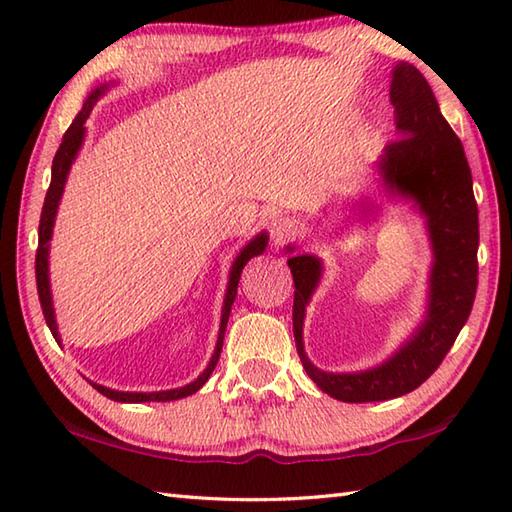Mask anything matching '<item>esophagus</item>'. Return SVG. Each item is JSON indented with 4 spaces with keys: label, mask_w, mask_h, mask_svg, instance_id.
Listing matches in <instances>:
<instances>
[{
    "label": "esophagus",
    "mask_w": 512,
    "mask_h": 512,
    "mask_svg": "<svg viewBox=\"0 0 512 512\" xmlns=\"http://www.w3.org/2000/svg\"><path fill=\"white\" fill-rule=\"evenodd\" d=\"M297 233V222L288 215H277L270 222V237H273V244L277 248L284 246L288 239Z\"/></svg>",
    "instance_id": "1"
}]
</instances>
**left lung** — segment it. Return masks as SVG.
Segmentation results:
<instances>
[{"instance_id":"left-lung-1","label":"left lung","mask_w":512,"mask_h":512,"mask_svg":"<svg viewBox=\"0 0 512 512\" xmlns=\"http://www.w3.org/2000/svg\"><path fill=\"white\" fill-rule=\"evenodd\" d=\"M391 105H394L396 138L383 149L374 165L378 193L391 202H409L424 217L431 242V270L424 317L409 339L387 361L361 372H323L303 350V319L306 306L317 290L323 262L317 255L295 253L288 244L286 253L292 281H295V328L297 352L306 374L325 394L343 402H378L405 396L420 387L469 319L477 288V204L473 178L460 138L442 116L429 83L407 61H398L391 70ZM358 222L376 213L369 195L343 202Z\"/></svg>"}]
</instances>
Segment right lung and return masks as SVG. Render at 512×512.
Instances as JSON below:
<instances>
[{
	"instance_id": "1",
	"label": "right lung",
	"mask_w": 512,
	"mask_h": 512,
	"mask_svg": "<svg viewBox=\"0 0 512 512\" xmlns=\"http://www.w3.org/2000/svg\"><path fill=\"white\" fill-rule=\"evenodd\" d=\"M114 85V81L110 83H101L99 88H94L88 99L83 103V110L76 114V118L72 121V125L68 127V132L63 134L61 145L54 154L52 160V178H50V189L46 193V202H43V211H41V220H39V248H37V262H35V273H37V290H39V301H41V310L43 317H46L48 328L54 336V341L61 343V334L57 328V319H54V306H52V292H50V239H52V231H54V220H57V211H59V202L61 195L65 189V182H68V173L74 165L76 156H79V149L83 147L85 140V121L90 118L92 107L96 105V101L110 90ZM268 246V233L262 231L257 233L250 242L239 250L237 257L233 259L231 273H228V284H226V295H224V306H222V317H220V332H217V343H215V352L211 356L209 365H206L204 372L191 380L189 385L178 387V389H165V391H118V389H110L103 385H96L90 380V385L101 391L103 396H107L110 400L116 402H169V400H180L187 398L191 394H195L209 376L213 374V369L220 361V352H222V343H224V332H226V323H228V314H231V306L237 297V284L239 277H242L244 266L250 262V259L262 255Z\"/></svg>"
}]
</instances>
